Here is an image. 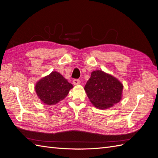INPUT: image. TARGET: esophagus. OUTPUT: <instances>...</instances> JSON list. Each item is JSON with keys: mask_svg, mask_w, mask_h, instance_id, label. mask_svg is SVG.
I'll return each instance as SVG.
<instances>
[{"mask_svg": "<svg viewBox=\"0 0 158 158\" xmlns=\"http://www.w3.org/2000/svg\"><path fill=\"white\" fill-rule=\"evenodd\" d=\"M80 83H81V81H80L79 79H75L73 80V83L74 85H79V84H80Z\"/></svg>", "mask_w": 158, "mask_h": 158, "instance_id": "1", "label": "esophagus"}]
</instances>
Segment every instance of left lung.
Instances as JSON below:
<instances>
[{"label": "left lung", "mask_w": 158, "mask_h": 158, "mask_svg": "<svg viewBox=\"0 0 158 158\" xmlns=\"http://www.w3.org/2000/svg\"><path fill=\"white\" fill-rule=\"evenodd\" d=\"M84 89L91 102L105 110L120 102L123 85L113 76L97 70L91 73Z\"/></svg>", "instance_id": "obj_1"}]
</instances>
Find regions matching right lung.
<instances>
[{
  "instance_id": "right-lung-1",
  "label": "right lung",
  "mask_w": 158,
  "mask_h": 158,
  "mask_svg": "<svg viewBox=\"0 0 158 158\" xmlns=\"http://www.w3.org/2000/svg\"><path fill=\"white\" fill-rule=\"evenodd\" d=\"M73 87V85L59 73L52 71L49 75L37 82L35 91L43 103L52 106L65 98Z\"/></svg>"
}]
</instances>
